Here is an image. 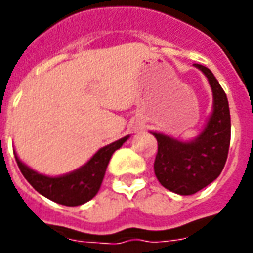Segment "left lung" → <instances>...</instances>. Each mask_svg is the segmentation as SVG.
Wrapping results in <instances>:
<instances>
[{
	"instance_id": "8db88e82",
	"label": "left lung",
	"mask_w": 253,
	"mask_h": 253,
	"mask_svg": "<svg viewBox=\"0 0 253 253\" xmlns=\"http://www.w3.org/2000/svg\"><path fill=\"white\" fill-rule=\"evenodd\" d=\"M210 84L212 111L206 125L191 141H181L163 132L152 131L159 152L154 173L161 186L179 195H192L221 175L230 145V111L228 97L210 69L194 63Z\"/></svg>"
}]
</instances>
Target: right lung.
Masks as SVG:
<instances>
[{
  "label": "right lung",
  "instance_id": "1",
  "mask_svg": "<svg viewBox=\"0 0 253 253\" xmlns=\"http://www.w3.org/2000/svg\"><path fill=\"white\" fill-rule=\"evenodd\" d=\"M130 135L100 148L86 164L61 176H47L25 165L14 153L21 173L39 194L63 206H80L90 201L99 192L105 169L115 150L126 142Z\"/></svg>",
  "mask_w": 253,
  "mask_h": 253
}]
</instances>
